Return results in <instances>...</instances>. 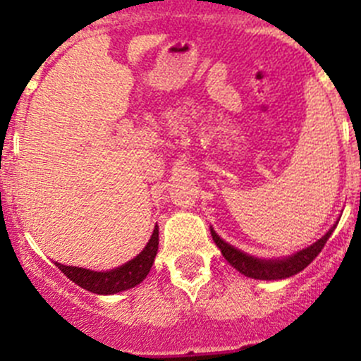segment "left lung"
<instances>
[{
	"label": "left lung",
	"instance_id": "1",
	"mask_svg": "<svg viewBox=\"0 0 361 361\" xmlns=\"http://www.w3.org/2000/svg\"><path fill=\"white\" fill-rule=\"evenodd\" d=\"M337 221L334 224V227L329 228L323 238H319L318 241L312 243L307 248L297 251V253L290 255L285 258H258L253 255L245 253V251L238 250L235 246L228 245L227 241L220 238V235L214 232V228L211 227V235H213L214 245L218 246L221 251V255L225 257V260L239 271L241 274H245L246 278L251 279H262V281H278V279H286L292 278V276L298 274L300 271H304L312 260L319 255V251L323 250L325 243L329 241V238L332 235V232L336 231Z\"/></svg>",
	"mask_w": 361,
	"mask_h": 361
}]
</instances>
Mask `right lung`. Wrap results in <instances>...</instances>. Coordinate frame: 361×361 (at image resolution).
<instances>
[{
  "instance_id": "obj_1",
  "label": "right lung",
  "mask_w": 361,
  "mask_h": 361,
  "mask_svg": "<svg viewBox=\"0 0 361 361\" xmlns=\"http://www.w3.org/2000/svg\"><path fill=\"white\" fill-rule=\"evenodd\" d=\"M159 250V227L155 225L154 234L150 241L147 243L143 251L133 260L126 262L120 267L110 269V271H90L83 267H73V265H63L56 262L61 272L66 274L68 279H71L75 285L82 286L87 292H92L97 295H113L130 290L140 285L150 272L154 265L155 255Z\"/></svg>"
}]
</instances>
